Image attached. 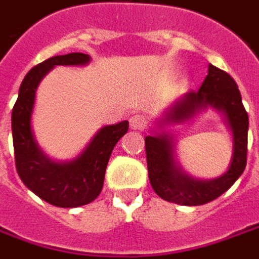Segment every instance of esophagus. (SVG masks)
<instances>
[{"instance_id": "34e87169", "label": "esophagus", "mask_w": 259, "mask_h": 259, "mask_svg": "<svg viewBox=\"0 0 259 259\" xmlns=\"http://www.w3.org/2000/svg\"><path fill=\"white\" fill-rule=\"evenodd\" d=\"M147 125V118L141 114H135V115H131L130 117V126L131 130H144Z\"/></svg>"}]
</instances>
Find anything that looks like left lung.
<instances>
[{
  "label": "left lung",
  "instance_id": "obj_1",
  "mask_svg": "<svg viewBox=\"0 0 259 259\" xmlns=\"http://www.w3.org/2000/svg\"><path fill=\"white\" fill-rule=\"evenodd\" d=\"M208 106L223 114L233 134V156L228 170L214 180H196L177 163L174 137L166 128L193 119ZM248 114L242 106L238 85L228 73L208 65V73L199 92H187L163 112L152 134L145 137L148 176L160 199L182 206H200L214 200L240 178L247 165Z\"/></svg>",
  "mask_w": 259,
  "mask_h": 259
}]
</instances>
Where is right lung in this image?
<instances>
[{
    "label": "right lung",
    "mask_w": 259,
    "mask_h": 259,
    "mask_svg": "<svg viewBox=\"0 0 259 259\" xmlns=\"http://www.w3.org/2000/svg\"><path fill=\"white\" fill-rule=\"evenodd\" d=\"M89 62V55L69 53L53 56L32 67L22 80L12 108V141L18 175L37 197L58 207H78L97 199L112 149L128 131V121L103 126L83 152L65 162L51 159L37 145L31 121L40 80L55 66H84Z\"/></svg>",
    "instance_id": "1"
}]
</instances>
